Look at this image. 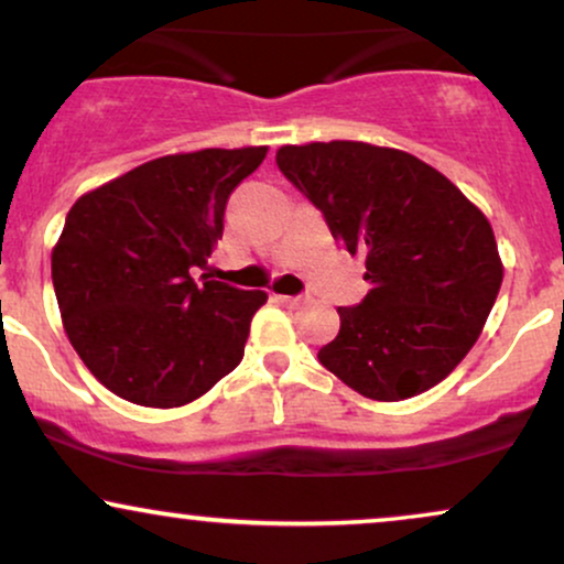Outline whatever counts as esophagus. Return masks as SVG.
<instances>
[{"label":"esophagus","instance_id":"esophagus-1","mask_svg":"<svg viewBox=\"0 0 564 564\" xmlns=\"http://www.w3.org/2000/svg\"><path fill=\"white\" fill-rule=\"evenodd\" d=\"M275 300H278V302H283V304H286V307H291V310L300 307V304L304 302L302 296H275Z\"/></svg>","mask_w":564,"mask_h":564}]
</instances>
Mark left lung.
Wrapping results in <instances>:
<instances>
[{"mask_svg": "<svg viewBox=\"0 0 564 564\" xmlns=\"http://www.w3.org/2000/svg\"><path fill=\"white\" fill-rule=\"evenodd\" d=\"M278 167L365 254L368 296L338 307L323 368L376 402L433 389L478 341L501 268L486 215L436 167L365 141L281 147Z\"/></svg>", "mask_w": 564, "mask_h": 564, "instance_id": "obj_1", "label": "left lung"}]
</instances>
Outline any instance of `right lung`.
Segmentation results:
<instances>
[{"mask_svg":"<svg viewBox=\"0 0 564 564\" xmlns=\"http://www.w3.org/2000/svg\"><path fill=\"white\" fill-rule=\"evenodd\" d=\"M268 147L167 154L80 196L52 249L73 349L101 386L141 406H183L243 357L264 291L194 281L230 192Z\"/></svg>","mask_w":564,"mask_h":564,"instance_id":"1","label":"right lung"}]
</instances>
